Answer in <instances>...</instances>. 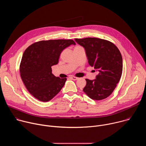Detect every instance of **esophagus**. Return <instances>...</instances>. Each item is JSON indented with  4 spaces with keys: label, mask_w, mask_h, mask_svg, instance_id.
I'll use <instances>...</instances> for the list:
<instances>
[{
    "label": "esophagus",
    "mask_w": 146,
    "mask_h": 146,
    "mask_svg": "<svg viewBox=\"0 0 146 146\" xmlns=\"http://www.w3.org/2000/svg\"><path fill=\"white\" fill-rule=\"evenodd\" d=\"M70 78H71L72 80H77L79 78L76 77H74V76H72V77H70Z\"/></svg>",
    "instance_id": "obj_1"
}]
</instances>
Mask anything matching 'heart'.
<instances>
[{
	"label": "heart",
	"instance_id": "obj_1",
	"mask_svg": "<svg viewBox=\"0 0 146 146\" xmlns=\"http://www.w3.org/2000/svg\"><path fill=\"white\" fill-rule=\"evenodd\" d=\"M77 47H79V46H77Z\"/></svg>",
	"mask_w": 146,
	"mask_h": 146
}]
</instances>
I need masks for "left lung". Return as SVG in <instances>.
<instances>
[{"mask_svg":"<svg viewBox=\"0 0 146 146\" xmlns=\"http://www.w3.org/2000/svg\"><path fill=\"white\" fill-rule=\"evenodd\" d=\"M85 49L88 64L98 71L93 80L86 79L83 89L91 99L100 100L109 96L120 80L122 58L118 48L110 41L95 37L75 38Z\"/></svg>","mask_w":146,"mask_h":146,"instance_id":"left-lung-1","label":"left lung"}]
</instances>
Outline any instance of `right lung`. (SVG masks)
<instances>
[{
    "label": "right lung",
    "mask_w": 146,
    "mask_h": 146,
    "mask_svg": "<svg viewBox=\"0 0 146 146\" xmlns=\"http://www.w3.org/2000/svg\"><path fill=\"white\" fill-rule=\"evenodd\" d=\"M73 40H49L36 42L24 51L19 66L21 77L29 93L41 102H48L65 85L66 78L52 73L51 67L58 64L60 53Z\"/></svg>",
    "instance_id": "right-lung-1"
}]
</instances>
